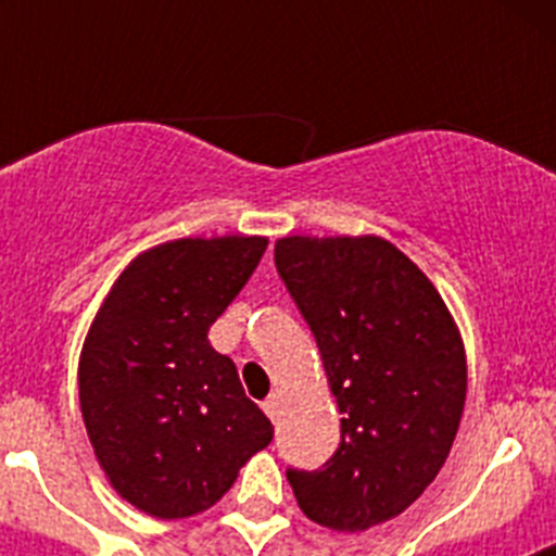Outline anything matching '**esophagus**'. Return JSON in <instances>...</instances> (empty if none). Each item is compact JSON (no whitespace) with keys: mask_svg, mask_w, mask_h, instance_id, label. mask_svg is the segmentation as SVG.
I'll list each match as a JSON object with an SVG mask.
<instances>
[{"mask_svg":"<svg viewBox=\"0 0 556 556\" xmlns=\"http://www.w3.org/2000/svg\"><path fill=\"white\" fill-rule=\"evenodd\" d=\"M264 412H267V417H269V420H273V424H275V420H278V417H281V397H278V395H273V397H267V401H264Z\"/></svg>","mask_w":556,"mask_h":556,"instance_id":"esophagus-1","label":"esophagus"}]
</instances>
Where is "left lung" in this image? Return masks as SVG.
<instances>
[{"instance_id": "obj_1", "label": "left lung", "mask_w": 556, "mask_h": 556, "mask_svg": "<svg viewBox=\"0 0 556 556\" xmlns=\"http://www.w3.org/2000/svg\"><path fill=\"white\" fill-rule=\"evenodd\" d=\"M275 267L342 415L331 459L287 479L314 523L365 532L420 498L448 459L468 392L459 328L434 283L381 236H287Z\"/></svg>"}]
</instances>
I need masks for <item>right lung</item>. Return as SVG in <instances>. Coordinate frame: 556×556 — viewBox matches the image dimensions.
Instances as JSON below:
<instances>
[{
    "label": "right lung",
    "mask_w": 556,
    "mask_h": 556,
    "mask_svg": "<svg viewBox=\"0 0 556 556\" xmlns=\"http://www.w3.org/2000/svg\"><path fill=\"white\" fill-rule=\"evenodd\" d=\"M264 236L175 239L127 264L88 328L80 409L113 490L152 518L214 507L273 440L208 328L262 262Z\"/></svg>",
    "instance_id": "right-lung-1"
}]
</instances>
